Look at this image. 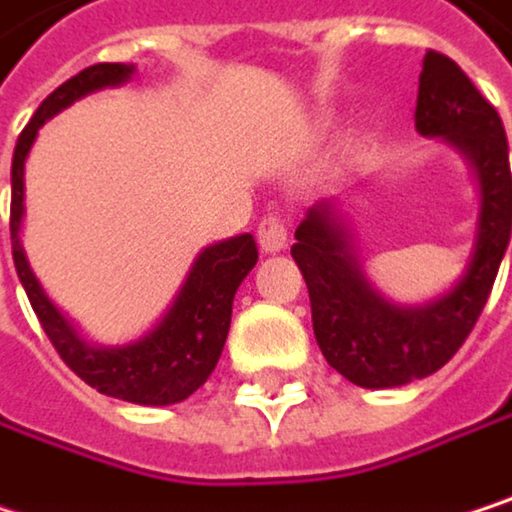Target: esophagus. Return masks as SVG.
I'll return each instance as SVG.
<instances>
[{"mask_svg":"<svg viewBox=\"0 0 512 512\" xmlns=\"http://www.w3.org/2000/svg\"><path fill=\"white\" fill-rule=\"evenodd\" d=\"M258 242H261V248L267 254L282 251L288 245V224H285V218L282 215H273V212L264 215V221L258 227Z\"/></svg>","mask_w":512,"mask_h":512,"instance_id":"1","label":"esophagus"}]
</instances>
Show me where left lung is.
Here are the masks:
<instances>
[{"mask_svg": "<svg viewBox=\"0 0 512 512\" xmlns=\"http://www.w3.org/2000/svg\"><path fill=\"white\" fill-rule=\"evenodd\" d=\"M414 125L441 137L474 170L480 191L474 248L459 282L441 297L399 306L372 288L342 200H318L291 248L309 285L312 327L327 363L366 390L402 387L438 372L474 330L512 230V176L498 110L444 53L423 56Z\"/></svg>", "mask_w": 512, "mask_h": 512, "instance_id": "1", "label": "left lung"}]
</instances>
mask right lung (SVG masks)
Returning <instances> with one entry per match:
<instances>
[{
	"mask_svg": "<svg viewBox=\"0 0 512 512\" xmlns=\"http://www.w3.org/2000/svg\"><path fill=\"white\" fill-rule=\"evenodd\" d=\"M134 77V65L125 62H98L65 80L59 89H53L14 146L11 161V251L14 267L20 276V285L65 366L83 378L89 387H95L104 396L134 402V405H176L188 399L197 387L206 384L212 375L221 348L227 342L230 330V312L233 297L242 279L258 264V245L251 233H239L221 242H212L197 251L191 261L173 303L167 312L155 321L149 333L128 345H95L86 342L83 333L53 306V300L44 294L41 282L35 279L29 258L23 251V215H26V158L38 137V128L80 101L89 92L122 86Z\"/></svg>",
	"mask_w": 512,
	"mask_h": 512,
	"instance_id": "1",
	"label": "right lung"
}]
</instances>
